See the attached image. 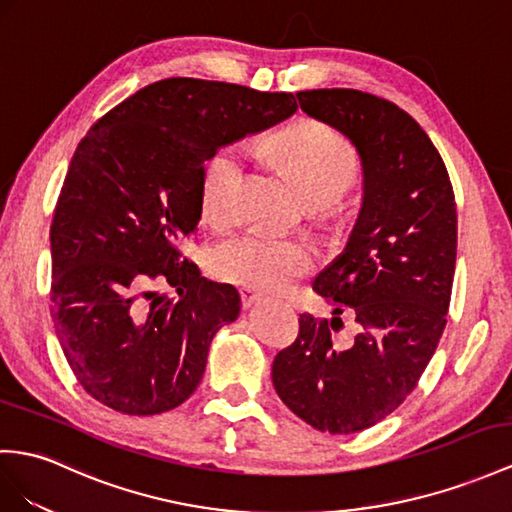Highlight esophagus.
<instances>
[{
  "label": "esophagus",
  "instance_id": "34e87169",
  "mask_svg": "<svg viewBox=\"0 0 512 512\" xmlns=\"http://www.w3.org/2000/svg\"><path fill=\"white\" fill-rule=\"evenodd\" d=\"M240 300H242V307L248 309V307H253L255 303H259L261 294L251 290V287H242V290H240Z\"/></svg>",
  "mask_w": 512,
  "mask_h": 512
}]
</instances>
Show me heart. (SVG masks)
Instances as JSON below:
<instances>
[{
    "mask_svg": "<svg viewBox=\"0 0 512 512\" xmlns=\"http://www.w3.org/2000/svg\"><path fill=\"white\" fill-rule=\"evenodd\" d=\"M277 151L290 166L316 209L337 203L355 186L361 160L352 142L331 125L300 121L281 131ZM248 151L242 142L218 149L203 168L201 205L209 222L225 227L235 218V196L244 177ZM316 264V248L307 240L248 229L216 246L212 270L218 279L251 290H283Z\"/></svg>",
    "mask_w": 512,
    "mask_h": 512,
    "instance_id": "b5f03b06",
    "label": "heart"
}]
</instances>
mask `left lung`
<instances>
[{
  "mask_svg": "<svg viewBox=\"0 0 512 512\" xmlns=\"http://www.w3.org/2000/svg\"><path fill=\"white\" fill-rule=\"evenodd\" d=\"M342 131L363 162V207L346 251L313 281L333 320L300 313L298 337L272 363L287 409L333 435L381 422L417 387L445 329L456 264V201L435 144L411 114L352 88L296 93ZM344 310L360 331L332 346Z\"/></svg>",
  "mask_w": 512,
  "mask_h": 512,
  "instance_id": "8db88e82",
  "label": "left lung"
}]
</instances>
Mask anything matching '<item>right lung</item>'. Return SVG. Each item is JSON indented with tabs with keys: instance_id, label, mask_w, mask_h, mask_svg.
<instances>
[{
	"instance_id": "1",
	"label": "right lung",
	"mask_w": 512,
	"mask_h": 512,
	"mask_svg": "<svg viewBox=\"0 0 512 512\" xmlns=\"http://www.w3.org/2000/svg\"><path fill=\"white\" fill-rule=\"evenodd\" d=\"M292 93L168 77L88 129L51 220V320L77 383L127 415L199 387L209 344L240 313L233 285L179 251L201 218L203 164L222 144L296 112ZM170 284L173 299L157 295Z\"/></svg>"
}]
</instances>
